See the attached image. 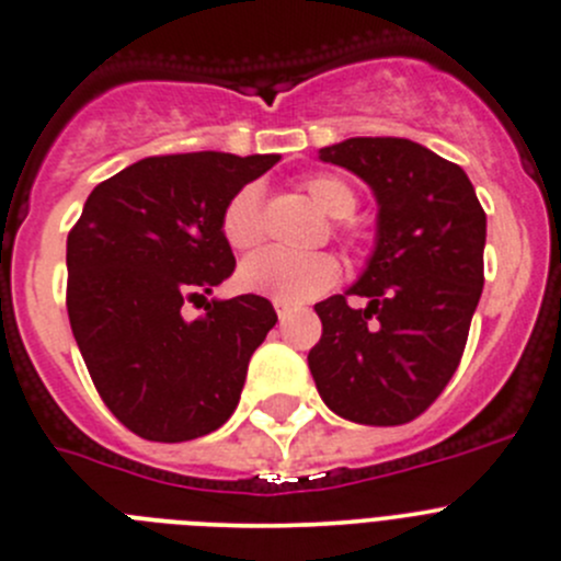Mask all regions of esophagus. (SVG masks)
<instances>
[{
    "label": "esophagus",
    "mask_w": 561,
    "mask_h": 561,
    "mask_svg": "<svg viewBox=\"0 0 561 561\" xmlns=\"http://www.w3.org/2000/svg\"><path fill=\"white\" fill-rule=\"evenodd\" d=\"M274 309H276V314H279V320H285L287 314L293 312V307L287 301H274Z\"/></svg>",
    "instance_id": "34e87169"
}]
</instances>
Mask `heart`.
I'll return each mask as SVG.
<instances>
[{"label": "heart", "mask_w": 561, "mask_h": 561, "mask_svg": "<svg viewBox=\"0 0 561 561\" xmlns=\"http://www.w3.org/2000/svg\"><path fill=\"white\" fill-rule=\"evenodd\" d=\"M304 192L331 219H347L358 205V194L340 175H309ZM221 236L236 252H249L263 241V199L257 186L238 188L221 210ZM340 279V263L329 252L290 254L265 249L252 254L238 268V285L247 293L268 296L274 301L304 304L323 296Z\"/></svg>", "instance_id": "heart-1"}]
</instances>
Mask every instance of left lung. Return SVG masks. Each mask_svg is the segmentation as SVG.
Listing matches in <instances>:
<instances>
[{
    "instance_id": "obj_1",
    "label": "left lung",
    "mask_w": 561,
    "mask_h": 561,
    "mask_svg": "<svg viewBox=\"0 0 561 561\" xmlns=\"http://www.w3.org/2000/svg\"><path fill=\"white\" fill-rule=\"evenodd\" d=\"M378 199L367 268L345 296L314 304L323 334L309 373L325 405L358 425H405L458 369L485 285V210L469 175L397 136H353L318 153ZM347 295L368 298L353 310Z\"/></svg>"
}]
</instances>
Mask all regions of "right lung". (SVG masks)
<instances>
[{"mask_svg":"<svg viewBox=\"0 0 561 561\" xmlns=\"http://www.w3.org/2000/svg\"><path fill=\"white\" fill-rule=\"evenodd\" d=\"M279 156H150L98 183L68 232V318L108 411L148 442H192L236 411L268 298L205 293L236 271L221 236L232 194ZM186 300L206 312L186 321Z\"/></svg>","mask_w":561,"mask_h":561,"instance_id":"right-lung-1","label":"right lung"}]
</instances>
